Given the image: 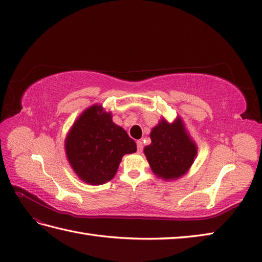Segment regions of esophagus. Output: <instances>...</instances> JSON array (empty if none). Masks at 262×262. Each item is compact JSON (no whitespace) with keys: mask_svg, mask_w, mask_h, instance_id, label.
Returning <instances> with one entry per match:
<instances>
[{"mask_svg":"<svg viewBox=\"0 0 262 262\" xmlns=\"http://www.w3.org/2000/svg\"><path fill=\"white\" fill-rule=\"evenodd\" d=\"M137 149H138V152H141L142 149H143V143L141 140H138L137 141Z\"/></svg>","mask_w":262,"mask_h":262,"instance_id":"esophagus-1","label":"esophagus"}]
</instances>
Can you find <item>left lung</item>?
I'll return each mask as SVG.
<instances>
[{
    "label": "left lung",
    "instance_id": "left-lung-1",
    "mask_svg": "<svg viewBox=\"0 0 262 262\" xmlns=\"http://www.w3.org/2000/svg\"><path fill=\"white\" fill-rule=\"evenodd\" d=\"M151 144L144 148L151 169L164 179L182 177L194 162L195 143L184 131L180 121L173 124L162 120L150 133Z\"/></svg>",
    "mask_w": 262,
    "mask_h": 262
}]
</instances>
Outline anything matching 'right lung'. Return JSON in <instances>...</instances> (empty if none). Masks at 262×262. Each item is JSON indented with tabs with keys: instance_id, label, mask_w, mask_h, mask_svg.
I'll list each match as a JSON object with an SVG mask.
<instances>
[{
	"instance_id": "obj_1",
	"label": "right lung",
	"mask_w": 262,
	"mask_h": 262,
	"mask_svg": "<svg viewBox=\"0 0 262 262\" xmlns=\"http://www.w3.org/2000/svg\"><path fill=\"white\" fill-rule=\"evenodd\" d=\"M137 151V144L111 113L94 105L75 122L66 140V154L74 171L85 183L101 185L111 180L122 157Z\"/></svg>"
}]
</instances>
